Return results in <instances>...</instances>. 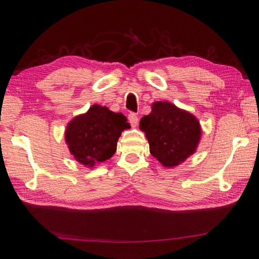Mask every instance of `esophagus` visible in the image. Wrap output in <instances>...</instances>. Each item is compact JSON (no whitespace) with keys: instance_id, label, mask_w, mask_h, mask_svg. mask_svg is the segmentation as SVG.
Here are the masks:
<instances>
[{"instance_id":"obj_1","label":"esophagus","mask_w":259,"mask_h":259,"mask_svg":"<svg viewBox=\"0 0 259 259\" xmlns=\"http://www.w3.org/2000/svg\"><path fill=\"white\" fill-rule=\"evenodd\" d=\"M128 120H129V123L131 125L136 126V125H137V122H138V116L136 115L135 113H130L128 115Z\"/></svg>"}]
</instances>
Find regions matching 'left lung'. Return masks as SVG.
I'll use <instances>...</instances> for the list:
<instances>
[{
    "mask_svg": "<svg viewBox=\"0 0 259 259\" xmlns=\"http://www.w3.org/2000/svg\"><path fill=\"white\" fill-rule=\"evenodd\" d=\"M139 126L146 134L151 154L169 168L195 152L201 136L196 117L168 102L153 104L152 112L140 119Z\"/></svg>",
    "mask_w": 259,
    "mask_h": 259,
    "instance_id": "8db88e82",
    "label": "left lung"
}]
</instances>
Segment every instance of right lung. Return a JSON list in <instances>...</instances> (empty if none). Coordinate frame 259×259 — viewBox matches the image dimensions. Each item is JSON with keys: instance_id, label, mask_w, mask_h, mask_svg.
Listing matches in <instances>:
<instances>
[{"instance_id": "obj_1", "label": "right lung", "mask_w": 259, "mask_h": 259, "mask_svg": "<svg viewBox=\"0 0 259 259\" xmlns=\"http://www.w3.org/2000/svg\"><path fill=\"white\" fill-rule=\"evenodd\" d=\"M128 128L130 124L123 114L94 105L85 114L69 122L65 138L76 161L94 166L113 156L117 139L122 131Z\"/></svg>"}]
</instances>
